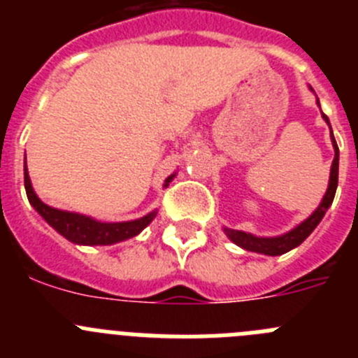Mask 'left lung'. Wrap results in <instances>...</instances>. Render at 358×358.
<instances>
[{
	"instance_id": "left-lung-1",
	"label": "left lung",
	"mask_w": 358,
	"mask_h": 358,
	"mask_svg": "<svg viewBox=\"0 0 358 358\" xmlns=\"http://www.w3.org/2000/svg\"><path fill=\"white\" fill-rule=\"evenodd\" d=\"M310 91H314V90L310 87ZM315 102H317L319 106V98L315 100ZM322 120H324V122L328 123V127H330V120H328L327 115H322ZM330 140H331V145H334V152H335L334 163H331V169H330V181H328L327 194H324L322 201L319 202V206L315 208L314 213L310 215L306 220H303L301 224H297V226L294 227V229H290L289 233H283V235L280 236H256V235H251V233H245V231L224 227V233L227 235V238H229L233 243H236L238 248L245 249V251L260 252V255H267V256L285 255V252L296 249L297 245H301V243L308 238L310 233L319 226V222L322 220V217H324V213L328 211V208L331 206V202H334V197H335V189H337V182H339V147H337V141H335L331 127H330Z\"/></svg>"
}]
</instances>
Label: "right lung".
<instances>
[{
  "instance_id": "1",
  "label": "right lung",
  "mask_w": 358,
  "mask_h": 358,
  "mask_svg": "<svg viewBox=\"0 0 358 358\" xmlns=\"http://www.w3.org/2000/svg\"><path fill=\"white\" fill-rule=\"evenodd\" d=\"M176 172L164 179V188L173 181ZM24 189H27L28 201L34 206V210L41 217L69 242L77 243V245H113V243L123 242L132 236L140 235L141 231L156 218L157 211H150L145 217L136 218V220H127V222H102L87 215L75 213V211L57 210V208L44 204L37 194L31 188L30 176L27 169V157H24Z\"/></svg>"
}]
</instances>
